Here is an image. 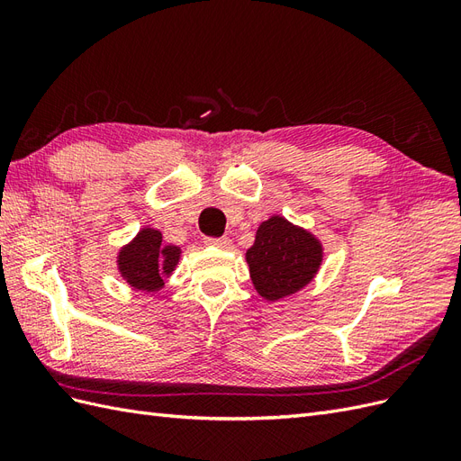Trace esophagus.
Instances as JSON below:
<instances>
[{
    "instance_id": "1",
    "label": "esophagus",
    "mask_w": 461,
    "mask_h": 461,
    "mask_svg": "<svg viewBox=\"0 0 461 461\" xmlns=\"http://www.w3.org/2000/svg\"><path fill=\"white\" fill-rule=\"evenodd\" d=\"M207 244L212 246H217V248H229L230 246V239H227V236H219V239H215V236H209V239H205Z\"/></svg>"
}]
</instances>
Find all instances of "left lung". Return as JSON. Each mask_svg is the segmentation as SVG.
I'll return each mask as SVG.
<instances>
[{
    "mask_svg": "<svg viewBox=\"0 0 461 461\" xmlns=\"http://www.w3.org/2000/svg\"><path fill=\"white\" fill-rule=\"evenodd\" d=\"M254 286L265 300L294 294L308 285L321 265V246L283 217H271L258 229L246 252Z\"/></svg>",
    "mask_w": 461,
    "mask_h": 461,
    "instance_id": "left-lung-1",
    "label": "left lung"
}]
</instances>
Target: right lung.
<instances>
[{
  "instance_id": "1",
  "label": "right lung",
  "mask_w": 461,
  "mask_h": 461,
  "mask_svg": "<svg viewBox=\"0 0 461 461\" xmlns=\"http://www.w3.org/2000/svg\"><path fill=\"white\" fill-rule=\"evenodd\" d=\"M178 254V248L163 244L159 230L144 229L121 252L119 269L134 288L158 290L163 286V275L173 271Z\"/></svg>"
}]
</instances>
